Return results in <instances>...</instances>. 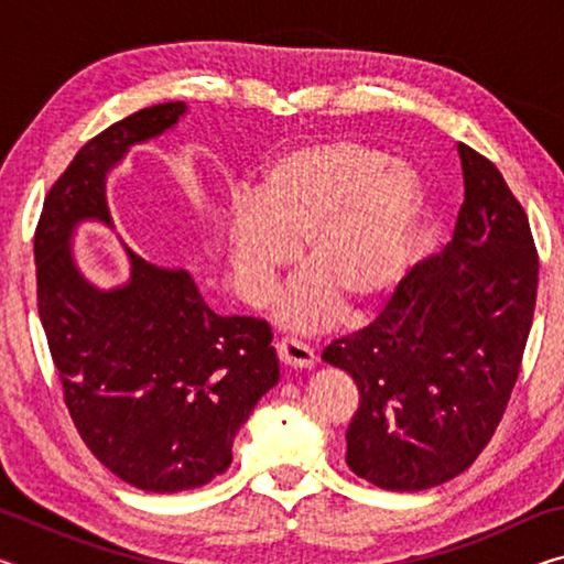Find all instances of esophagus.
<instances>
[{
  "label": "esophagus",
  "instance_id": "esophagus-1",
  "mask_svg": "<svg viewBox=\"0 0 564 564\" xmlns=\"http://www.w3.org/2000/svg\"><path fill=\"white\" fill-rule=\"evenodd\" d=\"M275 352H279V360L291 368H311L316 360L313 350L295 338H281L275 343Z\"/></svg>",
  "mask_w": 564,
  "mask_h": 564
}]
</instances>
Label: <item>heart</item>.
Instances as JSON below:
<instances>
[{"instance_id": "obj_1", "label": "heart", "mask_w": 564, "mask_h": 564, "mask_svg": "<svg viewBox=\"0 0 564 564\" xmlns=\"http://www.w3.org/2000/svg\"><path fill=\"white\" fill-rule=\"evenodd\" d=\"M415 214V176L390 166L383 151L350 137L295 141L265 161L259 194L231 198L226 251L234 283L251 305L265 303L301 243L305 273L283 295V321L311 328L338 305L360 316L395 289Z\"/></svg>"}]
</instances>
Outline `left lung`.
I'll use <instances>...</instances> for the list:
<instances>
[{
  "mask_svg": "<svg viewBox=\"0 0 564 564\" xmlns=\"http://www.w3.org/2000/svg\"><path fill=\"white\" fill-rule=\"evenodd\" d=\"M465 202L443 253L410 269L380 316L323 360L356 380L346 463L383 490L453 480L492 441L538 301V248L498 166L457 147Z\"/></svg>",
  "mask_w": 564,
  "mask_h": 564,
  "instance_id": "8db88e82",
  "label": "left lung"
}]
</instances>
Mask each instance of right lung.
Returning <instances> with one entry per match:
<instances>
[{"mask_svg":"<svg viewBox=\"0 0 564 564\" xmlns=\"http://www.w3.org/2000/svg\"><path fill=\"white\" fill-rule=\"evenodd\" d=\"M184 111V101L156 104L89 139L52 184L34 231L36 308L64 405L94 457L147 492L194 490L226 473L238 427L279 383L269 323L216 316L186 271L129 251V283L97 291L72 261L82 218L111 224L107 171Z\"/></svg>","mask_w":564,"mask_h":564,"instance_id":"obj_1","label":"right lung"}]
</instances>
